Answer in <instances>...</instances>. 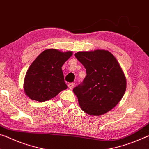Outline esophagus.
<instances>
[{
    "label": "esophagus",
    "instance_id": "obj_1",
    "mask_svg": "<svg viewBox=\"0 0 149 149\" xmlns=\"http://www.w3.org/2000/svg\"><path fill=\"white\" fill-rule=\"evenodd\" d=\"M68 87H69V89H73V87H74V83H70L69 84H68Z\"/></svg>",
    "mask_w": 149,
    "mask_h": 149
}]
</instances>
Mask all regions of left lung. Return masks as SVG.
<instances>
[{
    "label": "left lung",
    "instance_id": "1",
    "mask_svg": "<svg viewBox=\"0 0 149 149\" xmlns=\"http://www.w3.org/2000/svg\"><path fill=\"white\" fill-rule=\"evenodd\" d=\"M75 56L86 69L83 83L73 89L80 108L90 115H101L123 97L127 81L117 59L108 50L81 51Z\"/></svg>",
    "mask_w": 149,
    "mask_h": 149
}]
</instances>
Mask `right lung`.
<instances>
[{"label":"right lung","mask_w":149,"mask_h":149,"mask_svg":"<svg viewBox=\"0 0 149 149\" xmlns=\"http://www.w3.org/2000/svg\"><path fill=\"white\" fill-rule=\"evenodd\" d=\"M72 54V51L57 49L42 52L26 74L23 86L26 95L32 100L44 102L67 89L62 67Z\"/></svg>","instance_id":"obj_1"}]
</instances>
